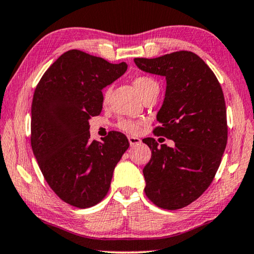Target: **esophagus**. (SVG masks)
I'll return each instance as SVG.
<instances>
[{
    "label": "esophagus",
    "instance_id": "obj_1",
    "mask_svg": "<svg viewBox=\"0 0 254 254\" xmlns=\"http://www.w3.org/2000/svg\"><path fill=\"white\" fill-rule=\"evenodd\" d=\"M128 141H129L130 146L141 144V139L138 137H135V136H128Z\"/></svg>",
    "mask_w": 254,
    "mask_h": 254
}]
</instances>
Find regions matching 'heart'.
<instances>
[{"mask_svg":"<svg viewBox=\"0 0 254 254\" xmlns=\"http://www.w3.org/2000/svg\"><path fill=\"white\" fill-rule=\"evenodd\" d=\"M133 84L136 88V90H137V93L141 95V97L144 96L148 91L153 89V88L158 87V83L154 81L152 78H150V76H144V75L135 78ZM110 93H111L110 88L105 89L104 93H103V103H104V104H106V103L109 102ZM117 127H118L120 130L126 131V133L137 134L139 131V128H141V124L137 123V121L129 120V119H120L118 123H117Z\"/></svg>","mask_w":254,"mask_h":254,"instance_id":"b5f03b06","label":"heart"}]
</instances>
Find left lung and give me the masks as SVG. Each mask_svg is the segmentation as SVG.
Returning a JSON list of instances; mask_svg holds the SVG:
<instances>
[{
    "label": "left lung",
    "mask_w": 254,
    "mask_h": 254,
    "mask_svg": "<svg viewBox=\"0 0 254 254\" xmlns=\"http://www.w3.org/2000/svg\"><path fill=\"white\" fill-rule=\"evenodd\" d=\"M142 71L166 78V93L157 115L154 135L174 141V148L143 142L151 159L143 168L145 194L158 207L179 209L200 197L216 174L228 138L222 88L207 64L191 51L157 58H135Z\"/></svg>",
    "instance_id": "1"
}]
</instances>
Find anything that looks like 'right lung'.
Masks as SVG:
<instances>
[{"instance_id": "obj_1", "label": "right lung", "mask_w": 254, "mask_h": 254, "mask_svg": "<svg viewBox=\"0 0 254 254\" xmlns=\"http://www.w3.org/2000/svg\"><path fill=\"white\" fill-rule=\"evenodd\" d=\"M127 64L109 63L68 50L45 72L32 102L31 144L46 181L72 206L91 207L106 196L115 167L129 146L110 131L90 139L89 119L103 108L102 89L120 78Z\"/></svg>"}]
</instances>
